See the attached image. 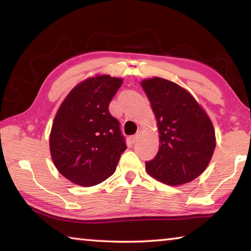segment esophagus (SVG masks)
<instances>
[{
	"label": "esophagus",
	"instance_id": "34e87169",
	"mask_svg": "<svg viewBox=\"0 0 251 251\" xmlns=\"http://www.w3.org/2000/svg\"><path fill=\"white\" fill-rule=\"evenodd\" d=\"M138 138H139V135L137 134V135H134V136H131L129 141H130V143H131V144H135L136 142L138 141Z\"/></svg>",
	"mask_w": 251,
	"mask_h": 251
}]
</instances>
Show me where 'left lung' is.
Returning a JSON list of instances; mask_svg holds the SVG:
<instances>
[{
	"instance_id": "8db88e82",
	"label": "left lung",
	"mask_w": 251,
	"mask_h": 251,
	"mask_svg": "<svg viewBox=\"0 0 251 251\" xmlns=\"http://www.w3.org/2000/svg\"><path fill=\"white\" fill-rule=\"evenodd\" d=\"M150 100L159 133V150L146 161L151 177L169 186L187 184L201 175L216 147L209 116L190 93L172 80L141 82Z\"/></svg>"
}]
</instances>
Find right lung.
I'll return each mask as SVG.
<instances>
[{
    "mask_svg": "<svg viewBox=\"0 0 251 251\" xmlns=\"http://www.w3.org/2000/svg\"><path fill=\"white\" fill-rule=\"evenodd\" d=\"M123 78L96 75L76 85L55 115L50 157L57 171L83 187L100 184L115 172L126 150L120 123L109 114Z\"/></svg>",
    "mask_w": 251,
    "mask_h": 251,
    "instance_id": "obj_1",
    "label": "right lung"
}]
</instances>
